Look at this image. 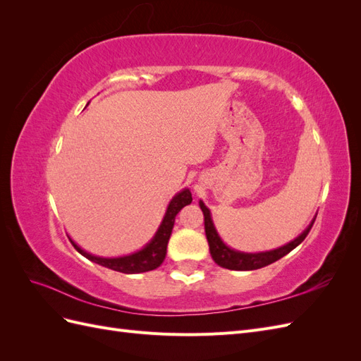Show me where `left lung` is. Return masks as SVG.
I'll use <instances>...</instances> for the list:
<instances>
[{"label":"left lung","instance_id":"left-lung-1","mask_svg":"<svg viewBox=\"0 0 361 361\" xmlns=\"http://www.w3.org/2000/svg\"><path fill=\"white\" fill-rule=\"evenodd\" d=\"M199 204H200V209L204 215V232H206V238H207V244H209V251H211L212 259L215 260V264H218L220 267L227 268V269H235V271H251V269L264 268V267L272 264V262L281 259L283 256H286L295 247H298L304 241L305 236L309 235L310 228L314 223V218H313V221L298 238H295L293 241H290L289 244L283 245L280 248L264 251V253H243V251H236L231 247H227L221 241V238L218 236V233L215 231V226L212 223L211 211L207 209L202 200L199 202Z\"/></svg>","mask_w":361,"mask_h":361}]
</instances>
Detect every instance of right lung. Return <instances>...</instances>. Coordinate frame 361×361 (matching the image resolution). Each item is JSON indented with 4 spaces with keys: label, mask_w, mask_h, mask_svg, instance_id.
Instances as JSON below:
<instances>
[{
    "label": "right lung",
    "mask_w": 361,
    "mask_h": 361,
    "mask_svg": "<svg viewBox=\"0 0 361 361\" xmlns=\"http://www.w3.org/2000/svg\"><path fill=\"white\" fill-rule=\"evenodd\" d=\"M191 202H192V197H191V191L188 188H185L174 195L171 202L169 203L166 215H164V220L158 227L155 236L152 238V241L145 248L135 251L133 255L122 256V257H99V256H93L90 253H87V251H84L81 247L76 245L72 239L71 243L78 253H81L89 260L94 262V264H99L113 271L123 272V274H138V272L157 269L162 264L164 259H166L167 244L174 226V218H176V215L179 214V211L183 206L190 204Z\"/></svg>",
    "instance_id": "right-lung-1"
}]
</instances>
